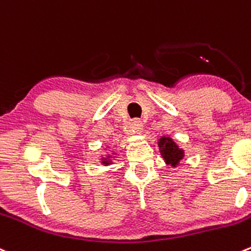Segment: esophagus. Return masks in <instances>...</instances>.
I'll return each instance as SVG.
<instances>
[{"label":"esophagus","mask_w":251,"mask_h":251,"mask_svg":"<svg viewBox=\"0 0 251 251\" xmlns=\"http://www.w3.org/2000/svg\"><path fill=\"white\" fill-rule=\"evenodd\" d=\"M131 128H132V132L135 133H142L143 132V123L140 119H135L131 123Z\"/></svg>","instance_id":"34e87169"}]
</instances>
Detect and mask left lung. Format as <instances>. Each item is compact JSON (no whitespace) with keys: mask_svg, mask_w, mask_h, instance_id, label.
Wrapping results in <instances>:
<instances>
[{"mask_svg":"<svg viewBox=\"0 0 251 251\" xmlns=\"http://www.w3.org/2000/svg\"><path fill=\"white\" fill-rule=\"evenodd\" d=\"M158 146H159L160 154H162L163 159L167 164H170L172 167H177L180 160L184 158L185 153L184 150L179 148V146L173 141L172 137H167V136H162L158 141Z\"/></svg>","mask_w":251,"mask_h":251,"instance_id":"1","label":"left lung"}]
</instances>
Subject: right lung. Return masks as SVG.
<instances>
[{"mask_svg":"<svg viewBox=\"0 0 251 251\" xmlns=\"http://www.w3.org/2000/svg\"><path fill=\"white\" fill-rule=\"evenodd\" d=\"M101 163H103L104 165L111 164V157H110V155H108V157H105V158H101Z\"/></svg>","mask_w":251,"mask_h":251,"instance_id":"obj_1","label":"right lung"}]
</instances>
